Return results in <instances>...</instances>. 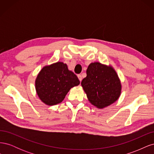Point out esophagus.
Returning <instances> with one entry per match:
<instances>
[{
	"label": "esophagus",
	"mask_w": 154,
	"mask_h": 154,
	"mask_svg": "<svg viewBox=\"0 0 154 154\" xmlns=\"http://www.w3.org/2000/svg\"><path fill=\"white\" fill-rule=\"evenodd\" d=\"M78 79H79V80H80V82H82V76L81 74H78Z\"/></svg>",
	"instance_id": "obj_1"
}]
</instances>
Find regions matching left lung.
Listing matches in <instances>:
<instances>
[{
	"instance_id": "1",
	"label": "left lung",
	"mask_w": 154,
	"mask_h": 154,
	"mask_svg": "<svg viewBox=\"0 0 154 154\" xmlns=\"http://www.w3.org/2000/svg\"><path fill=\"white\" fill-rule=\"evenodd\" d=\"M91 103L99 109L113 103L121 94L122 85L117 73L110 66L91 63L87 76L81 83Z\"/></svg>"
}]
</instances>
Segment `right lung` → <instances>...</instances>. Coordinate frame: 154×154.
Segmentation results:
<instances>
[{
	"label": "right lung",
	"mask_w": 154,
	"mask_h": 154,
	"mask_svg": "<svg viewBox=\"0 0 154 154\" xmlns=\"http://www.w3.org/2000/svg\"><path fill=\"white\" fill-rule=\"evenodd\" d=\"M79 84L80 80L76 74L69 71L63 62L44 67L35 81L37 94L48 105L61 103L71 88Z\"/></svg>",
	"instance_id": "add662e5"
}]
</instances>
